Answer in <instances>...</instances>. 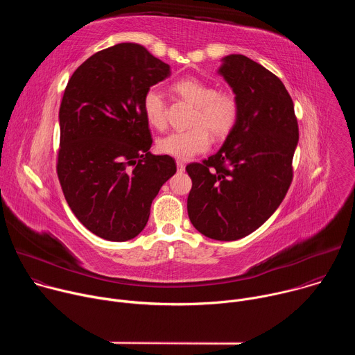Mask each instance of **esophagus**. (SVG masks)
I'll return each mask as SVG.
<instances>
[{"label": "esophagus", "mask_w": 355, "mask_h": 355, "mask_svg": "<svg viewBox=\"0 0 355 355\" xmlns=\"http://www.w3.org/2000/svg\"><path fill=\"white\" fill-rule=\"evenodd\" d=\"M177 170H178V173H184L185 171V164L182 162H177Z\"/></svg>", "instance_id": "1"}]
</instances>
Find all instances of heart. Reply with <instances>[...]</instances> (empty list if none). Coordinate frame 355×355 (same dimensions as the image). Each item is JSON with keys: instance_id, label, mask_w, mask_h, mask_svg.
I'll return each mask as SVG.
<instances>
[{"instance_id": "1", "label": "heart", "mask_w": 355, "mask_h": 355, "mask_svg": "<svg viewBox=\"0 0 355 355\" xmlns=\"http://www.w3.org/2000/svg\"><path fill=\"white\" fill-rule=\"evenodd\" d=\"M174 91L195 107L191 129L173 132L157 141L160 153L178 160H189L204 153L211 146L209 132L216 139L226 137L234 128L240 104L234 92L216 87L196 77H185L174 83ZM143 112L150 126L163 130L167 126L164 95L157 88H148L143 96Z\"/></svg>"}]
</instances>
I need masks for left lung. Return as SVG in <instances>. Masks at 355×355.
<instances>
[{
    "instance_id": "8db88e82",
    "label": "left lung",
    "mask_w": 355,
    "mask_h": 355,
    "mask_svg": "<svg viewBox=\"0 0 355 355\" xmlns=\"http://www.w3.org/2000/svg\"><path fill=\"white\" fill-rule=\"evenodd\" d=\"M219 73L240 114L216 155L185 167L192 180L187 209L199 233L232 241L259 229L281 205L293 178L299 128L289 92L270 70L230 55Z\"/></svg>"
}]
</instances>
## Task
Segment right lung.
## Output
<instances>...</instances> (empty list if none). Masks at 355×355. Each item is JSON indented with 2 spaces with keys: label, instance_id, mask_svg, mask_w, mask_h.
I'll list each match as a JSON object with an SVG mask.
<instances>
[{
  "label": "right lung",
  "instance_id": "obj_1",
  "mask_svg": "<svg viewBox=\"0 0 355 355\" xmlns=\"http://www.w3.org/2000/svg\"><path fill=\"white\" fill-rule=\"evenodd\" d=\"M170 66L136 43L87 59L70 77L59 111L58 177L76 218L94 234L126 241L146 226L151 202L175 174L173 157L150 153L146 91Z\"/></svg>",
  "mask_w": 355,
  "mask_h": 355
}]
</instances>
